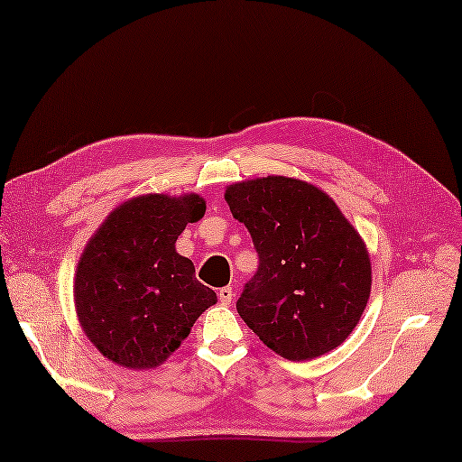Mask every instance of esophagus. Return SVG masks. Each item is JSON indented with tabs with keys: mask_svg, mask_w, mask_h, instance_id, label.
Returning a JSON list of instances; mask_svg holds the SVG:
<instances>
[{
	"mask_svg": "<svg viewBox=\"0 0 462 462\" xmlns=\"http://www.w3.org/2000/svg\"><path fill=\"white\" fill-rule=\"evenodd\" d=\"M218 298H220V301L224 303V306H230L232 300H234V290H232L230 286L222 288V290L218 291Z\"/></svg>",
	"mask_w": 462,
	"mask_h": 462,
	"instance_id": "1",
	"label": "esophagus"
}]
</instances>
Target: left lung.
I'll return each instance as SVG.
<instances>
[{"instance_id":"obj_1","label":"left lung","mask_w":462,"mask_h":462,"mask_svg":"<svg viewBox=\"0 0 462 462\" xmlns=\"http://www.w3.org/2000/svg\"><path fill=\"white\" fill-rule=\"evenodd\" d=\"M260 266L236 303L272 351L308 361L341 346L371 293L365 242L329 194L290 176L234 182L224 192Z\"/></svg>"}]
</instances>
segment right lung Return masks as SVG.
I'll use <instances>...</instances> for the list:
<instances>
[{"label":"right lung","mask_w":462,"mask_h":462,"mask_svg":"<svg viewBox=\"0 0 462 462\" xmlns=\"http://www.w3.org/2000/svg\"><path fill=\"white\" fill-rule=\"evenodd\" d=\"M204 212L200 194H141L116 206L87 242L75 272V311L85 336L116 365L159 367L218 301L174 248Z\"/></svg>","instance_id":"1"}]
</instances>
